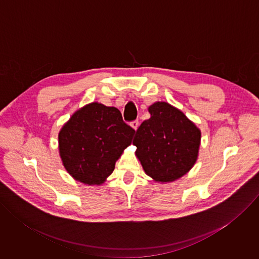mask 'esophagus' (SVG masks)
<instances>
[{
  "label": "esophagus",
  "mask_w": 259,
  "mask_h": 259,
  "mask_svg": "<svg viewBox=\"0 0 259 259\" xmlns=\"http://www.w3.org/2000/svg\"><path fill=\"white\" fill-rule=\"evenodd\" d=\"M130 126L136 131L137 129H138V127H139V122L136 120V121H133V122H131L130 123Z\"/></svg>",
  "instance_id": "esophagus-1"
}]
</instances>
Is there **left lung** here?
Instances as JSON below:
<instances>
[{
    "instance_id": "left-lung-1",
    "label": "left lung",
    "mask_w": 259,
    "mask_h": 259,
    "mask_svg": "<svg viewBox=\"0 0 259 259\" xmlns=\"http://www.w3.org/2000/svg\"><path fill=\"white\" fill-rule=\"evenodd\" d=\"M151 118L136 131L135 155L146 175L168 183L186 175L196 164L201 130L180 109L165 101L149 106Z\"/></svg>"
}]
</instances>
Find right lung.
Wrapping results in <instances>:
<instances>
[{
	"label": "right lung",
	"instance_id": "obj_1",
	"mask_svg": "<svg viewBox=\"0 0 259 259\" xmlns=\"http://www.w3.org/2000/svg\"><path fill=\"white\" fill-rule=\"evenodd\" d=\"M135 130L114 106L91 102L76 110L58 133L62 165L77 181L100 186L131 144Z\"/></svg>",
	"mask_w": 259,
	"mask_h": 259
}]
</instances>
